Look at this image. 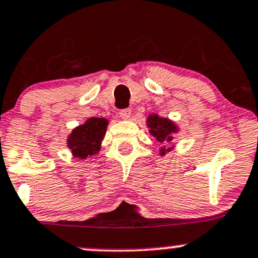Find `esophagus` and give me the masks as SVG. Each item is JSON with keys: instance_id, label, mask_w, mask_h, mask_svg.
<instances>
[{"instance_id": "obj_1", "label": "esophagus", "mask_w": 258, "mask_h": 258, "mask_svg": "<svg viewBox=\"0 0 258 258\" xmlns=\"http://www.w3.org/2000/svg\"><path fill=\"white\" fill-rule=\"evenodd\" d=\"M118 114L122 119H128L131 117V110L130 108H122V110H119Z\"/></svg>"}]
</instances>
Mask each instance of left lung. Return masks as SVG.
<instances>
[{
  "label": "left lung",
  "instance_id": "1",
  "mask_svg": "<svg viewBox=\"0 0 258 258\" xmlns=\"http://www.w3.org/2000/svg\"><path fill=\"white\" fill-rule=\"evenodd\" d=\"M147 126L150 128V134L156 137L158 142H165V144H171L173 140L172 135L177 132V127L175 126L172 121L167 118H161L157 114H151L147 118ZM166 151H170V148L166 150L165 147L161 150V155H165Z\"/></svg>",
  "mask_w": 258,
  "mask_h": 258
}]
</instances>
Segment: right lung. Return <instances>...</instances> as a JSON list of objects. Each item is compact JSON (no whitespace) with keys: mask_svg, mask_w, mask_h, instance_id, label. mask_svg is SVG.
Segmentation results:
<instances>
[{"mask_svg":"<svg viewBox=\"0 0 258 258\" xmlns=\"http://www.w3.org/2000/svg\"><path fill=\"white\" fill-rule=\"evenodd\" d=\"M107 123V119L93 117L72 131L67 144L75 157L86 158L87 156L96 155L100 151L101 141L106 134Z\"/></svg>","mask_w":258,"mask_h":258,"instance_id":"add662e5","label":"right lung"}]
</instances>
